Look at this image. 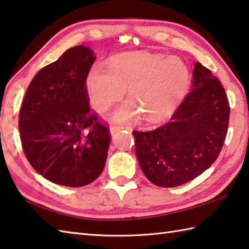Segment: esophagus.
<instances>
[{
  "instance_id": "1",
  "label": "esophagus",
  "mask_w": 249,
  "mask_h": 249,
  "mask_svg": "<svg viewBox=\"0 0 249 249\" xmlns=\"http://www.w3.org/2000/svg\"><path fill=\"white\" fill-rule=\"evenodd\" d=\"M123 128H120V126H110L109 128V132H110V134L111 135H114L116 132H118L119 130H121Z\"/></svg>"
}]
</instances>
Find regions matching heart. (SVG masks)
<instances>
[{
  "instance_id": "heart-1",
  "label": "heart",
  "mask_w": 249,
  "mask_h": 249,
  "mask_svg": "<svg viewBox=\"0 0 249 249\" xmlns=\"http://www.w3.org/2000/svg\"><path fill=\"white\" fill-rule=\"evenodd\" d=\"M191 73L177 55L140 53L119 55L108 69L94 65L86 77V90L92 107L104 113L123 98L125 88L131 99L115 110L117 123H133L141 115L148 123L165 119L186 98Z\"/></svg>"
}]
</instances>
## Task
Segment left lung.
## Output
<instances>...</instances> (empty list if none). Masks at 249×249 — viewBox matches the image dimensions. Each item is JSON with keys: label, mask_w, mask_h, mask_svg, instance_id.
Here are the masks:
<instances>
[{"label": "left lung", "mask_w": 249, "mask_h": 249, "mask_svg": "<svg viewBox=\"0 0 249 249\" xmlns=\"http://www.w3.org/2000/svg\"><path fill=\"white\" fill-rule=\"evenodd\" d=\"M191 91L170 123L154 131H133L135 154L154 185H184L209 169L219 156L228 132L230 106L216 76L195 63Z\"/></svg>", "instance_id": "1"}]
</instances>
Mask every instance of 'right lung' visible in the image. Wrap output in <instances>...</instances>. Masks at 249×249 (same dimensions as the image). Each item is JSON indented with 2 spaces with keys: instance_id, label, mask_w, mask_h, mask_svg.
Here are the masks:
<instances>
[{
  "instance_id": "add662e5",
  "label": "right lung",
  "mask_w": 249,
  "mask_h": 249,
  "mask_svg": "<svg viewBox=\"0 0 249 249\" xmlns=\"http://www.w3.org/2000/svg\"><path fill=\"white\" fill-rule=\"evenodd\" d=\"M93 52L68 49L34 76L19 115L22 148L30 164L49 181L82 187L104 169L109 130L90 110L86 77Z\"/></svg>"
}]
</instances>
